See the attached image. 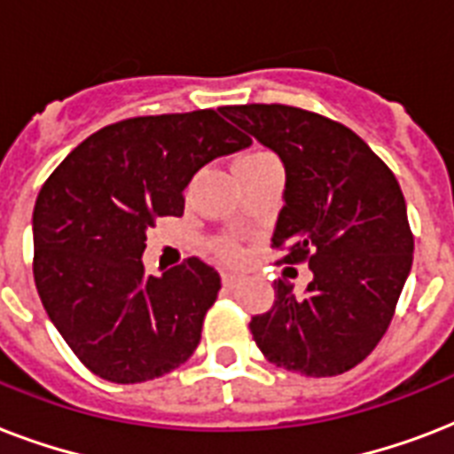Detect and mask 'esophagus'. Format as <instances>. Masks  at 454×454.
Here are the masks:
<instances>
[{
  "instance_id": "esophagus-1",
  "label": "esophagus",
  "mask_w": 454,
  "mask_h": 454,
  "mask_svg": "<svg viewBox=\"0 0 454 454\" xmlns=\"http://www.w3.org/2000/svg\"><path fill=\"white\" fill-rule=\"evenodd\" d=\"M221 280H223L226 287H235V285L240 283V276H238V273H231V270H223V273H221Z\"/></svg>"
}]
</instances>
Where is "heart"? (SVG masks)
I'll return each instance as SVG.
<instances>
[{
	"mask_svg": "<svg viewBox=\"0 0 454 454\" xmlns=\"http://www.w3.org/2000/svg\"><path fill=\"white\" fill-rule=\"evenodd\" d=\"M270 160H276V157L266 151H247L235 160L233 167L235 169H249V167L270 162ZM214 252H216L221 259H226V262H235V259L240 256V245H238L233 238H219V240H214Z\"/></svg>",
	"mask_w": 454,
	"mask_h": 454,
	"instance_id": "b5f03b06",
	"label": "heart"
}]
</instances>
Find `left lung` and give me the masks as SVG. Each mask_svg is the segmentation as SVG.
I'll use <instances>...</instances> for the list:
<instances>
[{
  "label": "left lung",
  "mask_w": 454,
  "mask_h": 454,
  "mask_svg": "<svg viewBox=\"0 0 454 454\" xmlns=\"http://www.w3.org/2000/svg\"><path fill=\"white\" fill-rule=\"evenodd\" d=\"M221 113L285 164V207L270 247L278 263H309L297 297L276 280L270 310L249 330L263 358L306 377H334L374 351L412 266L415 238L394 171L363 138L310 110L280 103Z\"/></svg>",
  "instance_id": "left-lung-1"
}]
</instances>
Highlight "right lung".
<instances>
[{"label": "right lung", "mask_w": 454, "mask_h": 454, "mask_svg": "<svg viewBox=\"0 0 454 454\" xmlns=\"http://www.w3.org/2000/svg\"><path fill=\"white\" fill-rule=\"evenodd\" d=\"M249 144L221 108L129 117L84 138L46 178L32 276L60 337L101 380H157L198 348L221 276L198 256L145 273V233L184 214L200 167Z\"/></svg>", "instance_id": "1"}]
</instances>
